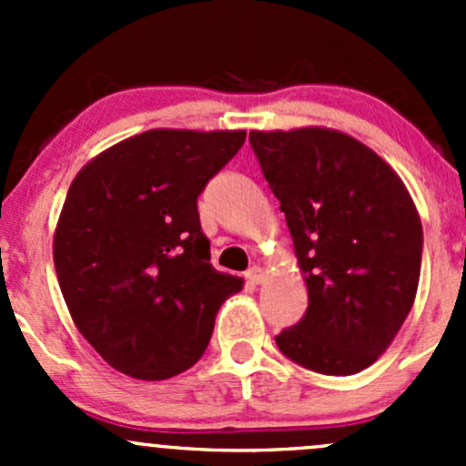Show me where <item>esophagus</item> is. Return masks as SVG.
<instances>
[{"instance_id": "obj_1", "label": "esophagus", "mask_w": 466, "mask_h": 466, "mask_svg": "<svg viewBox=\"0 0 466 466\" xmlns=\"http://www.w3.org/2000/svg\"><path fill=\"white\" fill-rule=\"evenodd\" d=\"M246 279L250 281V284H261V281L266 279V272H263L261 266H252L250 270L246 272Z\"/></svg>"}]
</instances>
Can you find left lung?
I'll return each mask as SVG.
<instances>
[{"label": "left lung", "mask_w": 466, "mask_h": 466, "mask_svg": "<svg viewBox=\"0 0 466 466\" xmlns=\"http://www.w3.org/2000/svg\"><path fill=\"white\" fill-rule=\"evenodd\" d=\"M307 281L309 307L275 338L302 368L350 377L370 368L415 304L421 220L394 168L324 126L250 130Z\"/></svg>", "instance_id": "1"}]
</instances>
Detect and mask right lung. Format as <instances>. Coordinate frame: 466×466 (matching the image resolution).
Listing matches in <instances>:
<instances>
[{
    "mask_svg": "<svg viewBox=\"0 0 466 466\" xmlns=\"http://www.w3.org/2000/svg\"><path fill=\"white\" fill-rule=\"evenodd\" d=\"M246 130L153 128L74 177L54 232L60 290L83 338L116 372L164 380L198 363L216 313L243 289L209 263L198 196Z\"/></svg>",
    "mask_w": 466,
    "mask_h": 466,
    "instance_id": "1",
    "label": "right lung"
}]
</instances>
